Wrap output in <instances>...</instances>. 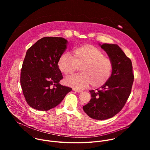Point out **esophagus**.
Instances as JSON below:
<instances>
[{"label": "esophagus", "instance_id": "34e87169", "mask_svg": "<svg viewBox=\"0 0 150 150\" xmlns=\"http://www.w3.org/2000/svg\"><path fill=\"white\" fill-rule=\"evenodd\" d=\"M73 90L74 91H76V93H81V92H82V91L81 90H78V89H76V88H74L73 89Z\"/></svg>", "mask_w": 150, "mask_h": 150}]
</instances>
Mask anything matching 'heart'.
Wrapping results in <instances>:
<instances>
[{"mask_svg":"<svg viewBox=\"0 0 150 150\" xmlns=\"http://www.w3.org/2000/svg\"><path fill=\"white\" fill-rule=\"evenodd\" d=\"M81 66L82 73L65 78L66 85L78 90L91 83L94 87H100L108 81L113 69L112 60L100 49L90 44L75 47L72 54L63 53L57 61L59 69L65 75L73 74Z\"/></svg>","mask_w":150,"mask_h":150,"instance_id":"heart-1","label":"heart"}]
</instances>
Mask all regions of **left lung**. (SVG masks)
I'll list each match as a JSON object with an SVG mask.
<instances>
[{
	"mask_svg": "<svg viewBox=\"0 0 150 150\" xmlns=\"http://www.w3.org/2000/svg\"><path fill=\"white\" fill-rule=\"evenodd\" d=\"M99 46L112 62V74L100 90L90 91L91 98L83 106V110L93 119L105 120L113 117L123 108L131 94L134 75L131 59L117 45Z\"/></svg>",
	"mask_w": 150,
	"mask_h": 150,
	"instance_id": "8db88e82",
	"label": "left lung"
}]
</instances>
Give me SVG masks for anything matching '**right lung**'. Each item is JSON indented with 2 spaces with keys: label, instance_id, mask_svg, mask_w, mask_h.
I'll use <instances>...</instances> for the list:
<instances>
[{
  "label": "right lung",
  "instance_id": "1",
  "mask_svg": "<svg viewBox=\"0 0 150 150\" xmlns=\"http://www.w3.org/2000/svg\"><path fill=\"white\" fill-rule=\"evenodd\" d=\"M67 43L62 37H46L27 50L20 82L25 100L32 108L41 111L53 109L72 91L59 83L63 76L57 67Z\"/></svg>",
  "mask_w": 150,
  "mask_h": 150
}]
</instances>
